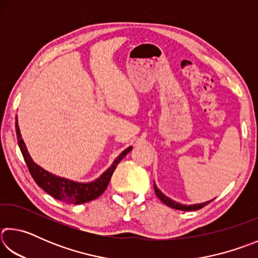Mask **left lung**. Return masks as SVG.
<instances>
[{
  "mask_svg": "<svg viewBox=\"0 0 258 258\" xmlns=\"http://www.w3.org/2000/svg\"><path fill=\"white\" fill-rule=\"evenodd\" d=\"M154 187H155V192L157 195V197H158L161 202H163L165 205H167L168 207H172L174 209H178V211H198V209L203 208L204 206H206L209 203L212 202H206V203H203V204H196V205H189V206H186V205H182V204H178L176 202H174V200L169 199L168 197H166V196L161 192L157 185L154 183Z\"/></svg>",
  "mask_w": 258,
  "mask_h": 258,
  "instance_id": "obj_1",
  "label": "left lung"
}]
</instances>
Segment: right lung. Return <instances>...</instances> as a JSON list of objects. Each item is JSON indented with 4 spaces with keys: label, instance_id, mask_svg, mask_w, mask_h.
Here are the masks:
<instances>
[{
    "label": "right lung",
    "instance_id": "right-lung-1",
    "mask_svg": "<svg viewBox=\"0 0 258 258\" xmlns=\"http://www.w3.org/2000/svg\"><path fill=\"white\" fill-rule=\"evenodd\" d=\"M16 132L21 154L24 156V159L26 161V165H27L30 175L34 178V181L36 182V184L42 187L46 194H49L53 198L61 200V202L63 203L73 205L89 203L91 200L97 199L99 196H101L104 190L107 189L109 182H110L112 173L116 169L117 165L119 164V161L128 154L131 149H132V147H128L127 149L121 152V154L115 159V161H113L110 167H109L107 171L95 181L90 183H78L67 180V178L55 176L53 174L46 172L45 169H43L37 164L34 163L28 154L27 148L25 146L24 140L21 138L17 118Z\"/></svg>",
    "mask_w": 258,
    "mask_h": 258
}]
</instances>
